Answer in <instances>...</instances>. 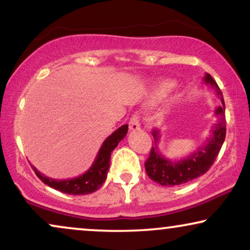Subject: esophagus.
Returning a JSON list of instances; mask_svg holds the SVG:
<instances>
[{
  "instance_id": "1",
  "label": "esophagus",
  "mask_w": 250,
  "mask_h": 250,
  "mask_svg": "<svg viewBox=\"0 0 250 250\" xmlns=\"http://www.w3.org/2000/svg\"><path fill=\"white\" fill-rule=\"evenodd\" d=\"M128 125H129V129H131V131H136V129H140L139 116L133 115V117L131 118V121H129Z\"/></svg>"
}]
</instances>
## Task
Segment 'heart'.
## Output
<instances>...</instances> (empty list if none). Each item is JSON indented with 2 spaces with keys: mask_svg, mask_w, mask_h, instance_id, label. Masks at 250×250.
I'll use <instances>...</instances> for the list:
<instances>
[{
  "mask_svg": "<svg viewBox=\"0 0 250 250\" xmlns=\"http://www.w3.org/2000/svg\"><path fill=\"white\" fill-rule=\"evenodd\" d=\"M174 87H175V83H174V82H162V83L158 85V87L156 88V91L153 92V94L151 95V101H158L160 99L167 97V95L174 90Z\"/></svg>",
  "mask_w": 250,
  "mask_h": 250,
  "instance_id": "obj_1",
  "label": "heart"
}]
</instances>
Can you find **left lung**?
I'll use <instances>...</instances> for the list:
<instances>
[{"instance_id": "left-lung-1", "label": "left lung", "mask_w": 250, "mask_h": 250, "mask_svg": "<svg viewBox=\"0 0 250 250\" xmlns=\"http://www.w3.org/2000/svg\"><path fill=\"white\" fill-rule=\"evenodd\" d=\"M205 84L209 85L216 92V95L220 98L222 105L215 109L216 123L210 129V135L206 139V142L203 146H199L191 152L189 156L177 160L167 159L159 151L158 143L160 134L157 129H153L152 135L155 140V145L150 150V156L145 164L146 172L148 176L155 182L164 187L180 186L187 182H190L197 177L204 175L210 166L213 165L215 159L220 152L225 140L227 133V122H225V104L222 92L209 74H205Z\"/></svg>"}]
</instances>
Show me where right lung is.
I'll return each mask as SVG.
<instances>
[{
	"mask_svg": "<svg viewBox=\"0 0 250 250\" xmlns=\"http://www.w3.org/2000/svg\"><path fill=\"white\" fill-rule=\"evenodd\" d=\"M128 131V125L125 124L116 129L111 135H109L102 143L100 150H99L97 157H95L93 164L86 172L77 177L67 180H57L52 177H47L39 172L35 167L33 166L34 172L39 179L53 189L60 192L67 194H74V196H80V194H88L94 192L100 189L102 184L107 179V174L110 165V156L112 150L118 146V143L125 138Z\"/></svg>",
	"mask_w": 250,
	"mask_h": 250,
	"instance_id": "1",
	"label": "right lung"
}]
</instances>
